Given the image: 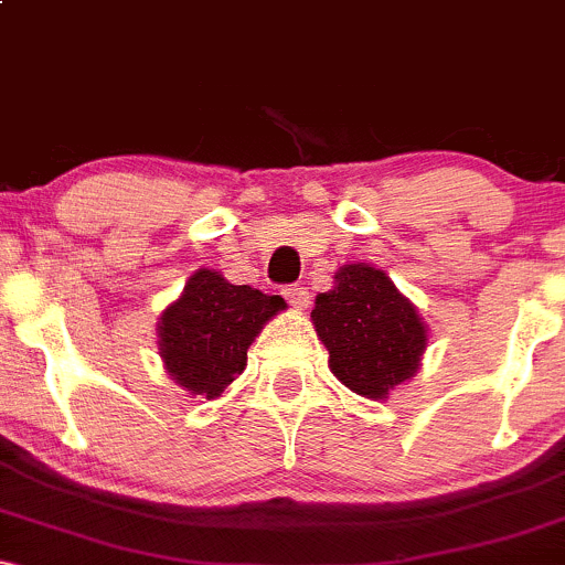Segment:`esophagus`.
Masks as SVG:
<instances>
[{
  "label": "esophagus",
  "instance_id": "obj_1",
  "mask_svg": "<svg viewBox=\"0 0 565 565\" xmlns=\"http://www.w3.org/2000/svg\"><path fill=\"white\" fill-rule=\"evenodd\" d=\"M284 297H287V302L297 310H305L310 305L308 287H297V284H291V287L284 289Z\"/></svg>",
  "mask_w": 565,
  "mask_h": 565
}]
</instances>
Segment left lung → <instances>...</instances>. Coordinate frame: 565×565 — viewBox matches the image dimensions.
Returning a JSON list of instances; mask_svg holds the SVG:
<instances>
[{"mask_svg":"<svg viewBox=\"0 0 565 565\" xmlns=\"http://www.w3.org/2000/svg\"><path fill=\"white\" fill-rule=\"evenodd\" d=\"M334 289L316 297L310 319L329 350V369L350 391L385 398L412 377L427 345L414 305L372 265L337 270Z\"/></svg>","mask_w":565,"mask_h":565,"instance_id":"left-lung-1","label":"left lung"}]
</instances>
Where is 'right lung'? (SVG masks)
<instances>
[{
  "label": "right lung",
  "mask_w": 565,
  "mask_h": 565,
  "mask_svg": "<svg viewBox=\"0 0 565 565\" xmlns=\"http://www.w3.org/2000/svg\"><path fill=\"white\" fill-rule=\"evenodd\" d=\"M284 308L278 295L236 287L201 268L159 323L167 372L191 393L217 398L246 366V348L263 323Z\"/></svg>",
  "instance_id": "add662e5"
}]
</instances>
